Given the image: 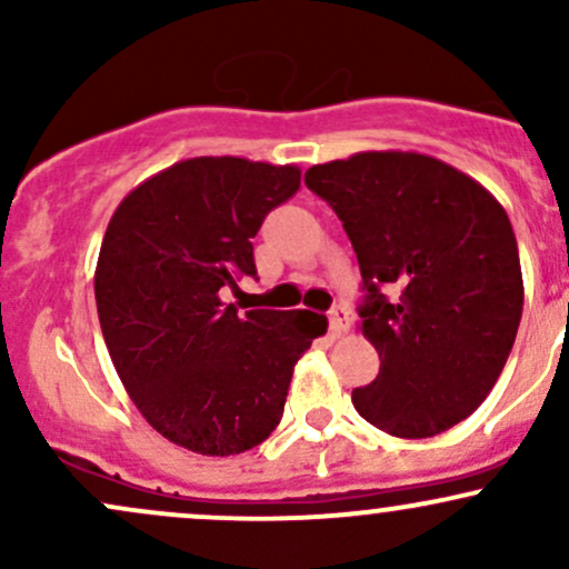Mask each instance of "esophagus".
Wrapping results in <instances>:
<instances>
[{"mask_svg": "<svg viewBox=\"0 0 569 569\" xmlns=\"http://www.w3.org/2000/svg\"><path fill=\"white\" fill-rule=\"evenodd\" d=\"M350 310H348V305H335L329 310V329H331V335H345V331L350 329Z\"/></svg>", "mask_w": 569, "mask_h": 569, "instance_id": "1", "label": "esophagus"}]
</instances>
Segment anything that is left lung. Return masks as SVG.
<instances>
[{"mask_svg":"<svg viewBox=\"0 0 569 569\" xmlns=\"http://www.w3.org/2000/svg\"><path fill=\"white\" fill-rule=\"evenodd\" d=\"M363 278V337L380 375L352 390L363 420L398 439L443 433L498 382L525 305L508 213L479 181L417 152L312 166Z\"/></svg>","mask_w":569,"mask_h":569,"instance_id":"8db88e82","label":"left lung"}]
</instances>
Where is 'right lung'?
<instances>
[{
	"label": "right lung",
	"instance_id": "right-lung-1",
	"mask_svg": "<svg viewBox=\"0 0 569 569\" xmlns=\"http://www.w3.org/2000/svg\"><path fill=\"white\" fill-rule=\"evenodd\" d=\"M297 166L192 158L117 206L96 267L103 342L143 420L198 455L262 443L283 417L293 363L326 331L310 310L221 302L257 276L251 238L299 189Z\"/></svg>",
	"mask_w": 569,
	"mask_h": 569
}]
</instances>
